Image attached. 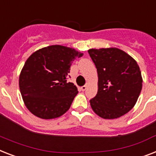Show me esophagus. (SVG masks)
<instances>
[{
  "label": "esophagus",
  "mask_w": 156,
  "mask_h": 156,
  "mask_svg": "<svg viewBox=\"0 0 156 156\" xmlns=\"http://www.w3.org/2000/svg\"><path fill=\"white\" fill-rule=\"evenodd\" d=\"M87 84L85 85V86H83V87H81V90H82V91H85V90H87Z\"/></svg>",
  "instance_id": "esophagus-1"
}]
</instances>
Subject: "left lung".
<instances>
[{"mask_svg":"<svg viewBox=\"0 0 156 156\" xmlns=\"http://www.w3.org/2000/svg\"><path fill=\"white\" fill-rule=\"evenodd\" d=\"M98 72V93L90 100L94 112L105 119L119 118L134 107L143 78L136 61L118 48L88 50Z\"/></svg>","mask_w":156,"mask_h":156,"instance_id":"1","label":"left lung"}]
</instances>
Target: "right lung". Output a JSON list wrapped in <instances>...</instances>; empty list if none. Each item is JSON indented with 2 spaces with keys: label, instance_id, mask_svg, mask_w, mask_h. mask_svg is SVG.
Returning a JSON list of instances; mask_svg holds the SVG:
<instances>
[{
  "label": "right lung",
  "instance_id": "right-lung-1",
  "mask_svg": "<svg viewBox=\"0 0 156 156\" xmlns=\"http://www.w3.org/2000/svg\"><path fill=\"white\" fill-rule=\"evenodd\" d=\"M82 53L60 45L33 53L21 69L19 87L29 111L43 119L62 116L69 109L78 89L67 82L72 62Z\"/></svg>",
  "mask_w": 156,
  "mask_h": 156
}]
</instances>
